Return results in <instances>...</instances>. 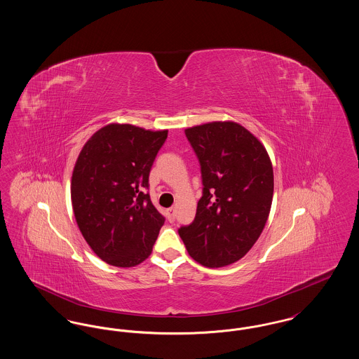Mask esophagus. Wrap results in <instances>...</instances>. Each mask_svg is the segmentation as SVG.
I'll list each match as a JSON object with an SVG mask.
<instances>
[{
  "mask_svg": "<svg viewBox=\"0 0 359 359\" xmlns=\"http://www.w3.org/2000/svg\"><path fill=\"white\" fill-rule=\"evenodd\" d=\"M167 219H168L170 222L175 221V210H173V208H168V210H167Z\"/></svg>",
  "mask_w": 359,
  "mask_h": 359,
  "instance_id": "1",
  "label": "esophagus"
}]
</instances>
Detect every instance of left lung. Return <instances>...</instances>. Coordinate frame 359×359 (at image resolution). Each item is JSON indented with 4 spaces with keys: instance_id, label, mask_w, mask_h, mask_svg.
I'll return each mask as SVG.
<instances>
[{
    "instance_id": "1",
    "label": "left lung",
    "mask_w": 359,
    "mask_h": 359,
    "mask_svg": "<svg viewBox=\"0 0 359 359\" xmlns=\"http://www.w3.org/2000/svg\"><path fill=\"white\" fill-rule=\"evenodd\" d=\"M201 163L203 195L194 222L179 229L188 255L205 268L245 256L261 236L273 199V167L265 147L233 121L184 130Z\"/></svg>"
}]
</instances>
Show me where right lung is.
Returning <instances> with one entry per match:
<instances>
[{
	"mask_svg": "<svg viewBox=\"0 0 359 359\" xmlns=\"http://www.w3.org/2000/svg\"><path fill=\"white\" fill-rule=\"evenodd\" d=\"M168 130L109 123L87 140L71 177L78 227L109 265L132 268L152 253L164 217L149 194V172Z\"/></svg>",
	"mask_w": 359,
	"mask_h": 359,
	"instance_id": "add662e5",
	"label": "right lung"
}]
</instances>
